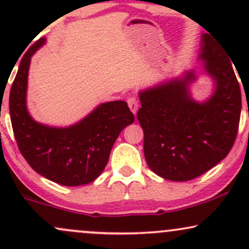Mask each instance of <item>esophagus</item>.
Listing matches in <instances>:
<instances>
[{"label":"esophagus","mask_w":249,"mask_h":249,"mask_svg":"<svg viewBox=\"0 0 249 249\" xmlns=\"http://www.w3.org/2000/svg\"><path fill=\"white\" fill-rule=\"evenodd\" d=\"M127 104H128V107H130V110L132 111L133 115L136 116L137 110H138V107H139L137 98H134V97H130V98L127 99Z\"/></svg>","instance_id":"esophagus-1"}]
</instances>
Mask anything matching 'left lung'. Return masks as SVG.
Instances as JSON below:
<instances>
[{
    "label": "left lung",
    "mask_w": 249,
    "mask_h": 249,
    "mask_svg": "<svg viewBox=\"0 0 249 249\" xmlns=\"http://www.w3.org/2000/svg\"><path fill=\"white\" fill-rule=\"evenodd\" d=\"M201 43L200 58L215 82L208 101L190 96L192 70L139 93L145 159L154 173L173 181H188L215 166L232 150L239 130L241 91L232 59L208 34Z\"/></svg>",
    "instance_id": "obj_1"
}]
</instances>
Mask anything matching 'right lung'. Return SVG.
<instances>
[{
  "mask_svg": "<svg viewBox=\"0 0 249 249\" xmlns=\"http://www.w3.org/2000/svg\"><path fill=\"white\" fill-rule=\"evenodd\" d=\"M45 43L39 38L24 53L10 89L9 111L19 152L34 171L64 186L93 181L104 171L111 148L123 128L134 122L124 101L99 105L72 126L59 128L39 124L25 105L30 58Z\"/></svg>",
  "mask_w": 249,
  "mask_h": 249,
  "instance_id": "right-lung-1",
  "label": "right lung"
}]
</instances>
